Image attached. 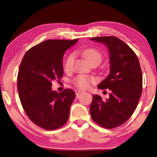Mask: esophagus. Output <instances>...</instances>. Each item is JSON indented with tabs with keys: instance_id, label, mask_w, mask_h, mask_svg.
Listing matches in <instances>:
<instances>
[{
	"instance_id": "1",
	"label": "esophagus",
	"mask_w": 157,
	"mask_h": 157,
	"mask_svg": "<svg viewBox=\"0 0 157 157\" xmlns=\"http://www.w3.org/2000/svg\"><path fill=\"white\" fill-rule=\"evenodd\" d=\"M81 92H82V91H80V90H75V94H76V96H78L79 94H80Z\"/></svg>"
}]
</instances>
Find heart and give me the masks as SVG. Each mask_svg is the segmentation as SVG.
I'll return each instance as SVG.
<instances>
[{
    "label": "heart",
    "instance_id": "1",
    "mask_svg": "<svg viewBox=\"0 0 157 157\" xmlns=\"http://www.w3.org/2000/svg\"><path fill=\"white\" fill-rule=\"evenodd\" d=\"M83 56L90 63H94V62H98L100 63L102 60V54L97 49L89 48L85 49L83 51ZM74 56L71 54L68 56V57L66 59L64 64V69L66 71L70 70L71 67L72 63L74 61ZM96 81V78L91 76H86V75H78L74 79V84L77 87L80 89H88L92 83H94Z\"/></svg>",
    "mask_w": 157,
    "mask_h": 157
}]
</instances>
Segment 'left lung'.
Listing matches in <instances>:
<instances>
[{
	"label": "left lung",
	"instance_id": "obj_1",
	"mask_svg": "<svg viewBox=\"0 0 157 157\" xmlns=\"http://www.w3.org/2000/svg\"><path fill=\"white\" fill-rule=\"evenodd\" d=\"M108 47L110 74L99 83V89H109V98L93 95L90 113L94 122L106 128L121 126L134 112L142 93V72L134 51L116 36L91 38Z\"/></svg>",
	"mask_w": 157,
	"mask_h": 157
}]
</instances>
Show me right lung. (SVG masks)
I'll return each instance as SVG.
<instances>
[{
  "label": "right lung",
  "instance_id": "1",
  "mask_svg": "<svg viewBox=\"0 0 157 157\" xmlns=\"http://www.w3.org/2000/svg\"><path fill=\"white\" fill-rule=\"evenodd\" d=\"M78 40H45L30 48L19 66L17 87L21 105L28 117L44 129H57L68 119L75 92L67 89L57 93L51 86L63 76L64 53Z\"/></svg>",
  "mask_w": 157,
  "mask_h": 157
}]
</instances>
